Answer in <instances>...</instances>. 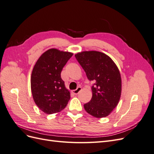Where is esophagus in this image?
<instances>
[{
  "label": "esophagus",
  "mask_w": 154,
  "mask_h": 154,
  "mask_svg": "<svg viewBox=\"0 0 154 154\" xmlns=\"http://www.w3.org/2000/svg\"><path fill=\"white\" fill-rule=\"evenodd\" d=\"M81 90H82V87H78L76 88V89L73 90V91H72V92L73 93V94H78V93L81 91Z\"/></svg>",
  "instance_id": "34e87169"
}]
</instances>
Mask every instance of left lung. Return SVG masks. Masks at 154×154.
I'll use <instances>...</instances> for the list:
<instances>
[{"mask_svg": "<svg viewBox=\"0 0 154 154\" xmlns=\"http://www.w3.org/2000/svg\"><path fill=\"white\" fill-rule=\"evenodd\" d=\"M92 86V97L84 104L87 112L97 118L106 117L117 106L122 93V78L118 67L109 56L98 51L75 54Z\"/></svg>", "mask_w": 154, "mask_h": 154, "instance_id": "obj_1", "label": "left lung"}]
</instances>
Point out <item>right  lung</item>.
I'll list each match as a JSON object with an SVG mask.
<instances>
[{"label": "right lung", "mask_w": 154, "mask_h": 154, "mask_svg": "<svg viewBox=\"0 0 154 154\" xmlns=\"http://www.w3.org/2000/svg\"><path fill=\"white\" fill-rule=\"evenodd\" d=\"M72 53L50 49L42 54L32 69L31 88L36 105L44 113L52 114L65 109L70 92L65 87L61 72Z\"/></svg>", "instance_id": "right-lung-1"}]
</instances>
